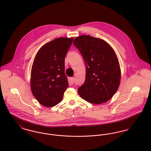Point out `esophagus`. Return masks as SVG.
I'll return each mask as SVG.
<instances>
[{"instance_id":"34e87169","label":"esophagus","mask_w":151,"mask_h":151,"mask_svg":"<svg viewBox=\"0 0 151 151\" xmlns=\"http://www.w3.org/2000/svg\"><path fill=\"white\" fill-rule=\"evenodd\" d=\"M74 82H75V78H74V77L71 78V83L72 84H73L74 83Z\"/></svg>"}]
</instances>
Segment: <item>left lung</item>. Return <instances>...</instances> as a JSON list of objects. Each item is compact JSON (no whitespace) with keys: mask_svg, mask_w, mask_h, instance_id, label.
I'll list each match as a JSON object with an SVG mask.
<instances>
[{"mask_svg":"<svg viewBox=\"0 0 151 151\" xmlns=\"http://www.w3.org/2000/svg\"><path fill=\"white\" fill-rule=\"evenodd\" d=\"M73 44L86 65V80L78 89V94L91 104L107 102L120 83V67L114 50L105 41L89 35L76 37Z\"/></svg>","mask_w":151,"mask_h":151,"instance_id":"8db88e82","label":"left lung"}]
</instances>
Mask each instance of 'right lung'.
<instances>
[{"mask_svg":"<svg viewBox=\"0 0 151 151\" xmlns=\"http://www.w3.org/2000/svg\"><path fill=\"white\" fill-rule=\"evenodd\" d=\"M73 38H58L38 51L32 65L31 89L38 102L53 107L63 99L68 86L65 73V56Z\"/></svg>","mask_w":151,"mask_h":151,"instance_id":"obj_1","label":"right lung"}]
</instances>
